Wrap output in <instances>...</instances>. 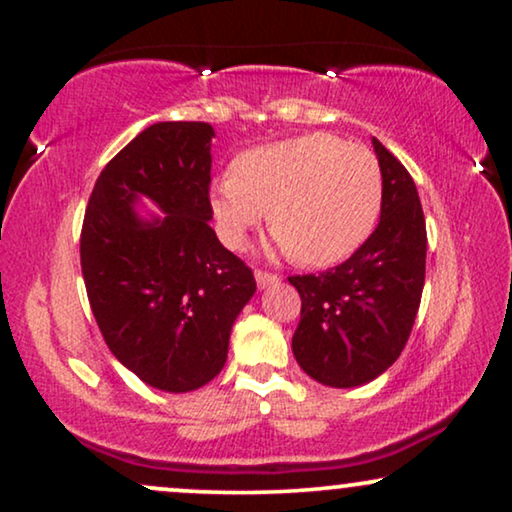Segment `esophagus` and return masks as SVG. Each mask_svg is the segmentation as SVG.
Returning a JSON list of instances; mask_svg holds the SVG:
<instances>
[{
    "label": "esophagus",
    "instance_id": "1",
    "mask_svg": "<svg viewBox=\"0 0 512 512\" xmlns=\"http://www.w3.org/2000/svg\"><path fill=\"white\" fill-rule=\"evenodd\" d=\"M282 282V277L272 275V272H263V270H256V284L261 286V289H268V286H275Z\"/></svg>",
    "mask_w": 512,
    "mask_h": 512
}]
</instances>
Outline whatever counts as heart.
Wrapping results in <instances>:
<instances>
[{"label": "heart", "mask_w": 512, "mask_h": 512, "mask_svg": "<svg viewBox=\"0 0 512 512\" xmlns=\"http://www.w3.org/2000/svg\"><path fill=\"white\" fill-rule=\"evenodd\" d=\"M382 195L373 151L310 132L244 151L235 174L214 181L212 209L230 247H242L270 212L279 249L305 265H333L373 233Z\"/></svg>", "instance_id": "obj_1"}]
</instances>
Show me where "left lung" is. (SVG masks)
Segmentation results:
<instances>
[{
    "label": "left lung",
    "instance_id": "obj_1",
    "mask_svg": "<svg viewBox=\"0 0 512 512\" xmlns=\"http://www.w3.org/2000/svg\"><path fill=\"white\" fill-rule=\"evenodd\" d=\"M384 195L373 235L335 268L296 275L300 324L293 356L326 387H361L380 377L410 338L426 272V223L417 186L373 137Z\"/></svg>",
    "mask_w": 512,
    "mask_h": 512
}]
</instances>
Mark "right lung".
<instances>
[{
	"label": "right lung",
	"mask_w": 512,
	"mask_h": 512,
	"mask_svg": "<svg viewBox=\"0 0 512 512\" xmlns=\"http://www.w3.org/2000/svg\"><path fill=\"white\" fill-rule=\"evenodd\" d=\"M212 137L198 121L139 132L97 177L81 230L83 282L104 342L139 380L172 394L221 373L256 291L254 272L209 226ZM142 199L161 216L144 220Z\"/></svg>",
	"instance_id": "1"
}]
</instances>
